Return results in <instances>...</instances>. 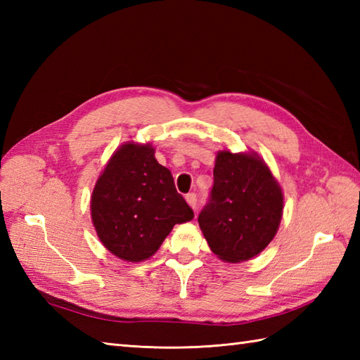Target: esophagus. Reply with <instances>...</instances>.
I'll use <instances>...</instances> for the list:
<instances>
[{
	"label": "esophagus",
	"mask_w": 360,
	"mask_h": 360,
	"mask_svg": "<svg viewBox=\"0 0 360 360\" xmlns=\"http://www.w3.org/2000/svg\"><path fill=\"white\" fill-rule=\"evenodd\" d=\"M186 200H187L190 207H192V209L195 210L196 205H198V198H196V195H195V193H188V195L186 196Z\"/></svg>",
	"instance_id": "34e87169"
}]
</instances>
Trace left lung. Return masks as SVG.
Instances as JSON below:
<instances>
[{
  "mask_svg": "<svg viewBox=\"0 0 360 360\" xmlns=\"http://www.w3.org/2000/svg\"><path fill=\"white\" fill-rule=\"evenodd\" d=\"M283 192L257 153L218 151L210 200L198 223L212 252L227 263L258 255L278 231Z\"/></svg>",
  "mask_w": 360,
  "mask_h": 360,
  "instance_id": "1",
  "label": "left lung"
}]
</instances>
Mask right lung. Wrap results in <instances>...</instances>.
Masks as SVG:
<instances>
[{"label":"right lung","instance_id":"obj_1","mask_svg":"<svg viewBox=\"0 0 360 360\" xmlns=\"http://www.w3.org/2000/svg\"><path fill=\"white\" fill-rule=\"evenodd\" d=\"M91 218L112 255L139 263L156 254L174 224L193 219V210L176 192L173 176L158 162L155 148L127 142L98 176Z\"/></svg>","mask_w":360,"mask_h":360}]
</instances>
